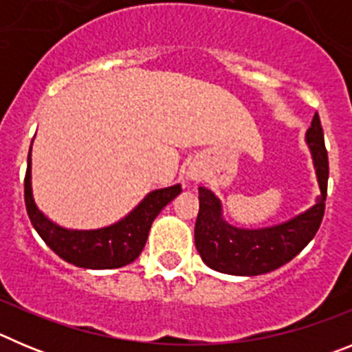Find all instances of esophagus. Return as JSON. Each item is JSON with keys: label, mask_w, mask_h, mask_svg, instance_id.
Segmentation results:
<instances>
[{"label": "esophagus", "mask_w": 352, "mask_h": 352, "mask_svg": "<svg viewBox=\"0 0 352 352\" xmlns=\"http://www.w3.org/2000/svg\"><path fill=\"white\" fill-rule=\"evenodd\" d=\"M186 176H188V179H190V182H199V179H201V169L195 166H190V169H188Z\"/></svg>", "instance_id": "1"}]
</instances>
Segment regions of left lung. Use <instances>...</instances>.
I'll return each instance as SVG.
<instances>
[{
    "instance_id": "1",
    "label": "left lung",
    "mask_w": 352,
    "mask_h": 352,
    "mask_svg": "<svg viewBox=\"0 0 352 352\" xmlns=\"http://www.w3.org/2000/svg\"><path fill=\"white\" fill-rule=\"evenodd\" d=\"M310 148L321 195L303 213L259 229H247L223 219L222 203L210 188L199 186V214L195 220V247L206 266L220 273L254 276L273 272L296 257L316 236L324 214L328 190V151L321 120L316 113L305 133Z\"/></svg>"
}]
</instances>
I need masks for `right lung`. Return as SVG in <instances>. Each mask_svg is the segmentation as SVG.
Wrapping results in <instances>:
<instances>
[{"label": "right lung", "mask_w": 352, "mask_h": 352, "mask_svg": "<svg viewBox=\"0 0 352 352\" xmlns=\"http://www.w3.org/2000/svg\"><path fill=\"white\" fill-rule=\"evenodd\" d=\"M33 144V142H31ZM182 192V185L149 192L138 206L118 222L100 229H67L38 210L31 188V148L24 179V201L31 223L40 238L67 263L86 270H113L126 266L141 256L151 223Z\"/></svg>", "instance_id": "obj_1"}]
</instances>
